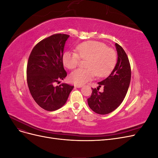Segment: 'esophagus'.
<instances>
[{
  "instance_id": "obj_1",
  "label": "esophagus",
  "mask_w": 158,
  "mask_h": 158,
  "mask_svg": "<svg viewBox=\"0 0 158 158\" xmlns=\"http://www.w3.org/2000/svg\"><path fill=\"white\" fill-rule=\"evenodd\" d=\"M74 87L79 88L82 87V84H76V85H74Z\"/></svg>"
}]
</instances>
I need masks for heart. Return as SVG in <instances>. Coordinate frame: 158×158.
I'll list each match as a JSON object with an SVG mask.
<instances>
[{
  "label": "heart",
  "mask_w": 158,
  "mask_h": 158,
  "mask_svg": "<svg viewBox=\"0 0 158 158\" xmlns=\"http://www.w3.org/2000/svg\"><path fill=\"white\" fill-rule=\"evenodd\" d=\"M76 52L66 51L63 55V63L66 68L72 70L78 66L80 59H87L86 69H78L69 76L72 82L82 84L92 80L95 75L104 77L114 68L117 60L116 52L99 41H85L76 47Z\"/></svg>",
  "instance_id": "heart-1"
}]
</instances>
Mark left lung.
<instances>
[{
  "label": "left lung",
  "instance_id": "obj_1",
  "mask_svg": "<svg viewBox=\"0 0 158 158\" xmlns=\"http://www.w3.org/2000/svg\"><path fill=\"white\" fill-rule=\"evenodd\" d=\"M118 59L117 64L107 78L98 82L97 88H92V94L88 99V103L93 111L106 114L113 111L125 99L130 85L131 69L129 60L122 47L115 44ZM104 87L102 93L99 88Z\"/></svg>",
  "mask_w": 158,
  "mask_h": 158
}]
</instances>
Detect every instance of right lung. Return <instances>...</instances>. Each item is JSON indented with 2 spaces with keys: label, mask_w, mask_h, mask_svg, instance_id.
Masks as SVG:
<instances>
[{
  "label": "right lung",
  "mask_w": 158,
  "mask_h": 158,
  "mask_svg": "<svg viewBox=\"0 0 158 158\" xmlns=\"http://www.w3.org/2000/svg\"><path fill=\"white\" fill-rule=\"evenodd\" d=\"M69 36L56 33L41 40L33 47L28 59V88L38 106L46 111H53L63 107L74 88L67 84L53 85L67 76L62 58Z\"/></svg>",
  "instance_id": "1"
}]
</instances>
